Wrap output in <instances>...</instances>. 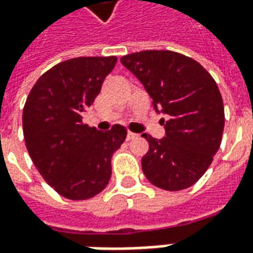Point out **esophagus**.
Wrapping results in <instances>:
<instances>
[{
    "instance_id": "34e87169",
    "label": "esophagus",
    "mask_w": 253,
    "mask_h": 253,
    "mask_svg": "<svg viewBox=\"0 0 253 253\" xmlns=\"http://www.w3.org/2000/svg\"><path fill=\"white\" fill-rule=\"evenodd\" d=\"M136 136H138V135H136L135 132L127 131V136H126V139H127V141H132V139H135Z\"/></svg>"
}]
</instances>
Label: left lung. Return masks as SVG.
<instances>
[{
	"mask_svg": "<svg viewBox=\"0 0 253 253\" xmlns=\"http://www.w3.org/2000/svg\"><path fill=\"white\" fill-rule=\"evenodd\" d=\"M121 63L143 84L155 111L169 117L162 119L165 138L142 134L149 142L142 158L146 178L170 192L192 186L221 145L225 117L216 82L196 60L173 50L135 52Z\"/></svg>",
	"mask_w": 253,
	"mask_h": 253,
	"instance_id": "8db88e82",
	"label": "left lung"
}]
</instances>
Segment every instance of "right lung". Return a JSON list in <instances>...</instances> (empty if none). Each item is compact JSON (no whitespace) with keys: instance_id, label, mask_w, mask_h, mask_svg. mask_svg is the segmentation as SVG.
<instances>
[{"instance_id":"right-lung-1","label":"right lung","mask_w":253,"mask_h":253,"mask_svg":"<svg viewBox=\"0 0 253 253\" xmlns=\"http://www.w3.org/2000/svg\"><path fill=\"white\" fill-rule=\"evenodd\" d=\"M117 60L75 57L59 63L41 75L24 106L28 153L46 184L69 200H88L107 186L112 154L126 139L121 125L103 132L82 121Z\"/></svg>"}]
</instances>
